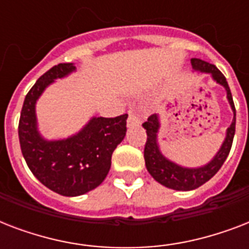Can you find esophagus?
<instances>
[{"instance_id":"esophagus-1","label":"esophagus","mask_w":249,"mask_h":249,"mask_svg":"<svg viewBox=\"0 0 249 249\" xmlns=\"http://www.w3.org/2000/svg\"><path fill=\"white\" fill-rule=\"evenodd\" d=\"M141 120L138 115L136 112H129L128 116V121H126V125H128L129 128H132V126H136V125H140Z\"/></svg>"}]
</instances>
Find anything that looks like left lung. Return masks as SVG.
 I'll list each match as a JSON object with an SVG mask.
<instances>
[{
	"label": "left lung",
	"instance_id": "obj_1",
	"mask_svg": "<svg viewBox=\"0 0 249 249\" xmlns=\"http://www.w3.org/2000/svg\"><path fill=\"white\" fill-rule=\"evenodd\" d=\"M193 72L197 73H208L216 84L221 85L226 91V99L231 107L234 113L232 121L230 126L226 129L225 140L216 152V155L209 160L208 163L200 166H185L177 164L168 159L160 150L159 144V132L161 128L160 115L155 113L148 117V120L143 123V126L147 133V142L144 146V163L148 173L151 174L155 181L160 185L165 186L168 189L177 190V191H190V190L197 189L199 186L204 185L209 181L214 174L220 170L222 164L228 158L230 148H231L234 134H235V107L232 102V95L229 88V84L225 79V76L214 66L205 60L193 58L191 59Z\"/></svg>",
	"mask_w": 249,
	"mask_h": 249
}]
</instances>
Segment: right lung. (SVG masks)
Segmentation results:
<instances>
[{
  "label": "right lung",
  "mask_w": 249,
  "mask_h": 249,
  "mask_svg": "<svg viewBox=\"0 0 249 249\" xmlns=\"http://www.w3.org/2000/svg\"><path fill=\"white\" fill-rule=\"evenodd\" d=\"M76 72L73 63L54 66L37 80L25 95L19 142L21 154L33 176L44 186L63 196H80L105 181L111 168V156L126 134L128 115L91 116L72 136L48 140L41 134L36 115L37 101L55 80Z\"/></svg>",
  "instance_id": "add662e5"
}]
</instances>
